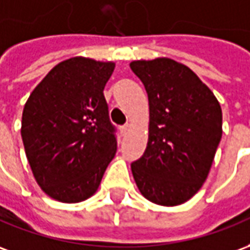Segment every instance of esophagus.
Listing matches in <instances>:
<instances>
[{"instance_id":"1","label":"esophagus","mask_w":250,"mask_h":250,"mask_svg":"<svg viewBox=\"0 0 250 250\" xmlns=\"http://www.w3.org/2000/svg\"><path fill=\"white\" fill-rule=\"evenodd\" d=\"M128 130H130V125H120L119 127V131L122 135H125L127 132H128Z\"/></svg>"}]
</instances>
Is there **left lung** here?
<instances>
[{
	"label": "left lung",
	"mask_w": 250,
	"mask_h": 250,
	"mask_svg": "<svg viewBox=\"0 0 250 250\" xmlns=\"http://www.w3.org/2000/svg\"><path fill=\"white\" fill-rule=\"evenodd\" d=\"M149 99V139L131 164L139 192L158 206H179L202 188L222 138V108L193 71L170 58L132 61Z\"/></svg>",
	"instance_id": "left-lung-1"
}]
</instances>
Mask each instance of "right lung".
Returning <instances> with one entry per match:
<instances>
[{
  "label": "right lung",
  "instance_id": "add662e5",
  "mask_svg": "<svg viewBox=\"0 0 250 250\" xmlns=\"http://www.w3.org/2000/svg\"><path fill=\"white\" fill-rule=\"evenodd\" d=\"M115 62L73 57L54 66L22 109L25 155L42 191L62 203L95 195L116 154L104 86Z\"/></svg>",
  "mask_w": 250,
  "mask_h": 250
}]
</instances>
